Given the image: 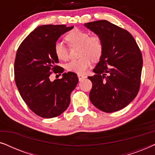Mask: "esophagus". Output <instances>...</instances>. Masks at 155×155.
<instances>
[{
    "instance_id": "34e87169",
    "label": "esophagus",
    "mask_w": 155,
    "mask_h": 155,
    "mask_svg": "<svg viewBox=\"0 0 155 155\" xmlns=\"http://www.w3.org/2000/svg\"><path fill=\"white\" fill-rule=\"evenodd\" d=\"M78 79L80 81V80H82V79H84V78H86L85 75H82V74H78Z\"/></svg>"
}]
</instances>
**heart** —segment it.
Returning <instances> with one entry per match:
<instances>
[{
	"instance_id": "b5f03b06",
	"label": "heart",
	"mask_w": 155,
	"mask_h": 155,
	"mask_svg": "<svg viewBox=\"0 0 155 155\" xmlns=\"http://www.w3.org/2000/svg\"><path fill=\"white\" fill-rule=\"evenodd\" d=\"M65 39L71 46H80L78 60L71 61L67 63V71L78 74H84L92 64V60L98 61L102 56L104 44L101 38L97 35L90 36V34L79 29H74L65 35ZM54 53L60 61L68 58V50L61 43L56 42L54 45Z\"/></svg>"
}]
</instances>
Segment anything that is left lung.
Returning <instances> with one entry per match:
<instances>
[{
  "mask_svg": "<svg viewBox=\"0 0 155 155\" xmlns=\"http://www.w3.org/2000/svg\"><path fill=\"white\" fill-rule=\"evenodd\" d=\"M84 26L101 38L102 56L88 77L92 82L90 99L106 113L119 111L137 96L140 86L143 57L131 34L107 20Z\"/></svg>",
  "mask_w": 155,
  "mask_h": 155,
  "instance_id": "1",
  "label": "left lung"
}]
</instances>
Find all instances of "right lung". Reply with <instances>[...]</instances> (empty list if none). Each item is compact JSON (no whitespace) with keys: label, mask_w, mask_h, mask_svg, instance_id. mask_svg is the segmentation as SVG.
Here are the masks:
<instances>
[{"label":"right lung","mask_w":155,"mask_h":155,"mask_svg":"<svg viewBox=\"0 0 155 155\" xmlns=\"http://www.w3.org/2000/svg\"><path fill=\"white\" fill-rule=\"evenodd\" d=\"M73 28L64 25H42L29 34L17 51L15 80L28 107L42 118H51L64 112L71 102V94L78 82L77 74L68 72L51 82L49 76L62 73L54 45L63 34Z\"/></svg>","instance_id":"add662e5"}]
</instances>
